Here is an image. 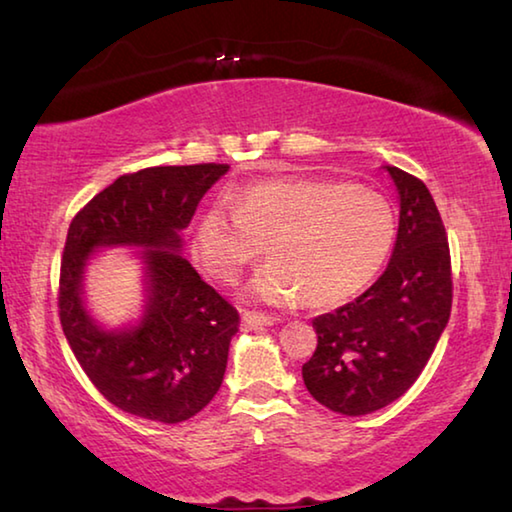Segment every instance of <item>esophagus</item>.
Masks as SVG:
<instances>
[{
    "label": "esophagus",
    "instance_id": "obj_1",
    "mask_svg": "<svg viewBox=\"0 0 512 512\" xmlns=\"http://www.w3.org/2000/svg\"><path fill=\"white\" fill-rule=\"evenodd\" d=\"M277 320L275 318H268V315H262V313H244L241 315V327H244L246 331H255V329H264V327H271V324H275Z\"/></svg>",
    "mask_w": 512,
    "mask_h": 512
}]
</instances>
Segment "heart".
Wrapping results in <instances>:
<instances>
[{"label": "heart", "mask_w": 512, "mask_h": 512, "mask_svg": "<svg viewBox=\"0 0 512 512\" xmlns=\"http://www.w3.org/2000/svg\"><path fill=\"white\" fill-rule=\"evenodd\" d=\"M396 237L389 203L358 185L327 181H264L201 212L192 253L215 280L232 284L262 255L271 259L248 284V295L286 306L302 297L333 306L358 295L383 268Z\"/></svg>", "instance_id": "obj_1"}]
</instances>
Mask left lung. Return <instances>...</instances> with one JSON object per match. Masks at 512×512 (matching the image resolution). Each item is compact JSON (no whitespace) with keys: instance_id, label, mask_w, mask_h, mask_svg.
<instances>
[{"instance_id":"1","label":"left lung","mask_w":512,"mask_h":512,"mask_svg":"<svg viewBox=\"0 0 512 512\" xmlns=\"http://www.w3.org/2000/svg\"><path fill=\"white\" fill-rule=\"evenodd\" d=\"M383 170L401 206L392 259L360 297L313 320L318 347L302 367L315 401L345 416L401 398L450 320V248L432 194L394 165Z\"/></svg>"}]
</instances>
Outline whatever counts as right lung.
Returning <instances> with one entry per match:
<instances>
[{
	"mask_svg": "<svg viewBox=\"0 0 512 512\" xmlns=\"http://www.w3.org/2000/svg\"><path fill=\"white\" fill-rule=\"evenodd\" d=\"M230 165H165L125 174L73 217L60 268V322L71 351L111 405L159 423L199 414L226 374L239 315L181 255V230ZM105 247H136L144 311L109 330L90 315L84 280Z\"/></svg>",
	"mask_w": 512,
	"mask_h": 512,
	"instance_id": "obj_1",
	"label": "right lung"
}]
</instances>
